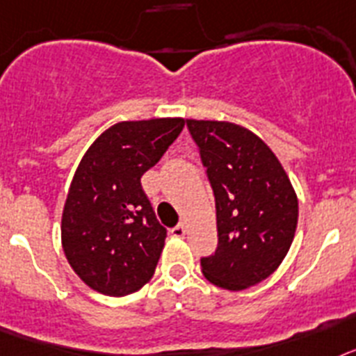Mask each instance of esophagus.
<instances>
[{
	"label": "esophagus",
	"instance_id": "esophagus-1",
	"mask_svg": "<svg viewBox=\"0 0 356 356\" xmlns=\"http://www.w3.org/2000/svg\"><path fill=\"white\" fill-rule=\"evenodd\" d=\"M172 234H174V236H177V238H182V236H184V234H186V227H184V225H182V224L175 225L174 229H172Z\"/></svg>",
	"mask_w": 356,
	"mask_h": 356
}]
</instances>
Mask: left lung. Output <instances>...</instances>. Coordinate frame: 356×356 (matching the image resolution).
<instances>
[{"mask_svg": "<svg viewBox=\"0 0 356 356\" xmlns=\"http://www.w3.org/2000/svg\"><path fill=\"white\" fill-rule=\"evenodd\" d=\"M216 208L218 245L200 258L204 276L245 290L280 267L298 227V197L277 157L258 136L229 122L186 120Z\"/></svg>", "mask_w": 356, "mask_h": 356, "instance_id": "obj_1", "label": "left lung"}]
</instances>
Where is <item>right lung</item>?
Instances as JSON below:
<instances>
[{"mask_svg": "<svg viewBox=\"0 0 356 356\" xmlns=\"http://www.w3.org/2000/svg\"><path fill=\"white\" fill-rule=\"evenodd\" d=\"M182 118L122 122L88 148L63 211V249L76 276L105 296H129L154 276L166 229L141 177L181 134Z\"/></svg>", "mask_w": 356, "mask_h": 356, "instance_id": "obj_1", "label": "right lung"}]
</instances>
